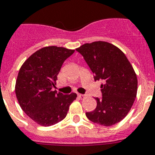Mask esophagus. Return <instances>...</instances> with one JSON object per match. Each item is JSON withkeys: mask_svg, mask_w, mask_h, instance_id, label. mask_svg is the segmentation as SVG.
I'll list each match as a JSON object with an SVG mask.
<instances>
[{"mask_svg": "<svg viewBox=\"0 0 155 155\" xmlns=\"http://www.w3.org/2000/svg\"><path fill=\"white\" fill-rule=\"evenodd\" d=\"M78 97H80V98H81V99H84L86 97V95H84V94H78Z\"/></svg>", "mask_w": 155, "mask_h": 155, "instance_id": "esophagus-1", "label": "esophagus"}]
</instances>
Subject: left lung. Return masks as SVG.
<instances>
[{
	"instance_id": "1",
	"label": "left lung",
	"mask_w": 155,
	"mask_h": 155,
	"mask_svg": "<svg viewBox=\"0 0 155 155\" xmlns=\"http://www.w3.org/2000/svg\"><path fill=\"white\" fill-rule=\"evenodd\" d=\"M94 73L95 81L102 80V98L95 97L97 107L86 113L94 123L111 126L124 119L137 94V76L124 53L106 41L86 43L76 49Z\"/></svg>"
}]
</instances>
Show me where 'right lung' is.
<instances>
[{
    "label": "right lung",
    "mask_w": 155,
    "mask_h": 155,
    "mask_svg": "<svg viewBox=\"0 0 155 155\" xmlns=\"http://www.w3.org/2000/svg\"><path fill=\"white\" fill-rule=\"evenodd\" d=\"M75 52L58 46H46L34 53L23 64L15 82V95L23 112L41 126L61 121L77 94H63L55 87L62 64Z\"/></svg>",
    "instance_id": "obj_1"
}]
</instances>
